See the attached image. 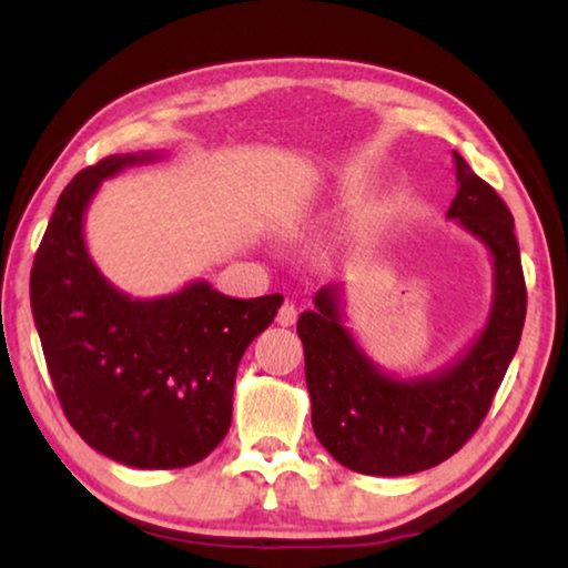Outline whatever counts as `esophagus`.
Returning a JSON list of instances; mask_svg holds the SVG:
<instances>
[{
    "label": "esophagus",
    "instance_id": "34e87169",
    "mask_svg": "<svg viewBox=\"0 0 568 568\" xmlns=\"http://www.w3.org/2000/svg\"><path fill=\"white\" fill-rule=\"evenodd\" d=\"M277 325H283V328H287V325H293L297 321V307L293 303H283L281 311H277Z\"/></svg>",
    "mask_w": 568,
    "mask_h": 568
}]
</instances>
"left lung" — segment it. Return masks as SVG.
Segmentation results:
<instances>
[{
	"instance_id": "left-lung-1",
	"label": "left lung",
	"mask_w": 568,
	"mask_h": 568,
	"mask_svg": "<svg viewBox=\"0 0 568 568\" xmlns=\"http://www.w3.org/2000/svg\"><path fill=\"white\" fill-rule=\"evenodd\" d=\"M454 162L458 192L448 217L494 257L491 313L474 345L430 376L393 378L343 328L338 287L318 291L315 311L297 318L315 436L365 476L418 474L454 456L486 418L521 341L526 283L514 215L458 152Z\"/></svg>"
}]
</instances>
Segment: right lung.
<instances>
[{
	"label": "right lung",
	"instance_id": "1",
	"mask_svg": "<svg viewBox=\"0 0 568 568\" xmlns=\"http://www.w3.org/2000/svg\"><path fill=\"white\" fill-rule=\"evenodd\" d=\"M155 152L110 155L62 190L34 255L30 301L70 426L132 468H185L225 438L237 363L283 295L237 301L205 281L132 301L92 263L84 213L102 180Z\"/></svg>",
	"mask_w": 568,
	"mask_h": 568
}]
</instances>
